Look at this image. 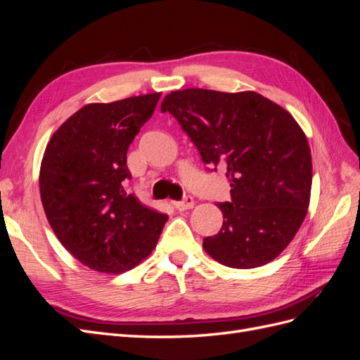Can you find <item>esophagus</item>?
Segmentation results:
<instances>
[{"mask_svg": "<svg viewBox=\"0 0 360 360\" xmlns=\"http://www.w3.org/2000/svg\"><path fill=\"white\" fill-rule=\"evenodd\" d=\"M193 204H195V202H193V198H192V197H186V198L181 200V201H176V202H174V207H176L177 210L183 212V210L192 209Z\"/></svg>", "mask_w": 360, "mask_h": 360, "instance_id": "34e87169", "label": "esophagus"}]
</instances>
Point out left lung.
Wrapping results in <instances>:
<instances>
[{
  "label": "left lung",
  "mask_w": 360,
  "mask_h": 360,
  "mask_svg": "<svg viewBox=\"0 0 360 360\" xmlns=\"http://www.w3.org/2000/svg\"><path fill=\"white\" fill-rule=\"evenodd\" d=\"M160 110L177 120L209 169H224L230 181L231 201L217 202L222 228L204 238L205 252L233 269L275 259L299 231L311 197V150L296 120L255 91L179 90Z\"/></svg>",
  "instance_id": "left-lung-1"
}]
</instances>
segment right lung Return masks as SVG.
<instances>
[{
    "instance_id": "right-lung-1",
    "label": "right lung",
    "mask_w": 360,
    "mask_h": 360,
    "mask_svg": "<svg viewBox=\"0 0 360 360\" xmlns=\"http://www.w3.org/2000/svg\"><path fill=\"white\" fill-rule=\"evenodd\" d=\"M160 93L90 103L64 122L46 146L40 198L61 245L82 264L123 274L155 249L167 214L126 189L127 148L153 115Z\"/></svg>"
}]
</instances>
